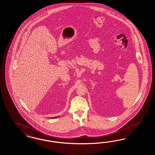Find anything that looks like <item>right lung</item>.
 <instances>
[{"label":"right lung","instance_id":"right-lung-1","mask_svg":"<svg viewBox=\"0 0 155 155\" xmlns=\"http://www.w3.org/2000/svg\"><path fill=\"white\" fill-rule=\"evenodd\" d=\"M59 117V116H57V117H53V118H57V117Z\"/></svg>","mask_w":155,"mask_h":155}]
</instances>
